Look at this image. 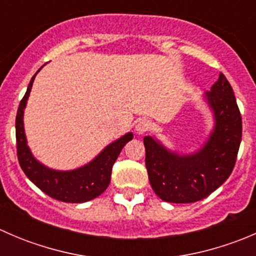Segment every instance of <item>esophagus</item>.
I'll return each instance as SVG.
<instances>
[{
	"mask_svg": "<svg viewBox=\"0 0 256 256\" xmlns=\"http://www.w3.org/2000/svg\"><path fill=\"white\" fill-rule=\"evenodd\" d=\"M151 130V122L148 120H140L136 125V132L138 135H142V134L148 132Z\"/></svg>",
	"mask_w": 256,
	"mask_h": 256,
	"instance_id": "34e87169",
	"label": "esophagus"
}]
</instances>
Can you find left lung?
I'll use <instances>...</instances> for the list:
<instances>
[{
	"label": "left lung",
	"mask_w": 256,
	"mask_h": 256,
	"mask_svg": "<svg viewBox=\"0 0 256 256\" xmlns=\"http://www.w3.org/2000/svg\"><path fill=\"white\" fill-rule=\"evenodd\" d=\"M216 126L203 148L192 156H178L146 136V168L152 190L164 202L193 203L220 187L236 166L242 141V115L230 84L219 78L206 92Z\"/></svg>",
	"instance_id": "obj_1"
}]
</instances>
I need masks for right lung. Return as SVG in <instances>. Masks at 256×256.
Instances as JSON below:
<instances>
[{
  "label": "right lung",
  "instance_id": "right-lung-1",
  "mask_svg": "<svg viewBox=\"0 0 256 256\" xmlns=\"http://www.w3.org/2000/svg\"><path fill=\"white\" fill-rule=\"evenodd\" d=\"M37 73L30 79L27 92L20 100L17 110L16 142L17 157L20 168L42 192L54 200L66 203H82L94 200L98 196L102 194L109 186L114 164L120 154L122 147L128 141L132 140V134H126L115 142L109 144L94 161L82 168L60 172L53 171L40 164L32 156L28 148L24 128H23V109L30 96L33 80Z\"/></svg>",
  "mask_w": 256,
  "mask_h": 256
}]
</instances>
